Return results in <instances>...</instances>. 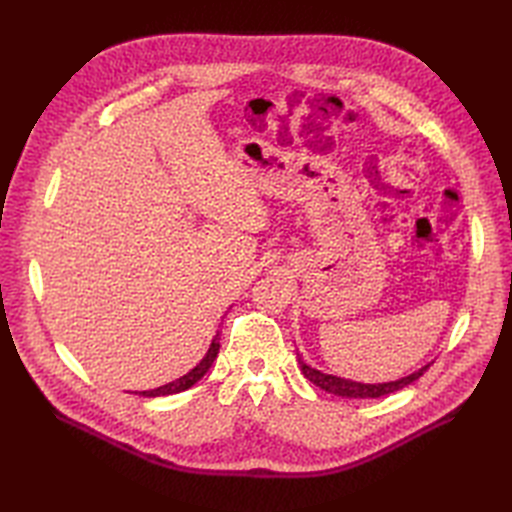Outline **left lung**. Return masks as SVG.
Masks as SVG:
<instances>
[{
    "mask_svg": "<svg viewBox=\"0 0 512 512\" xmlns=\"http://www.w3.org/2000/svg\"><path fill=\"white\" fill-rule=\"evenodd\" d=\"M297 361H299V367L303 371V376L316 384L318 389L327 391L331 395H337V397H348V399H376V397H384V395H391L395 391H401L406 389L408 384H412L414 380L421 378L425 371L429 369L431 363L418 367L416 371H412V374L404 376V378H397V380H389V382H356V380H350V378H342V376H333V374H324V371L307 365L303 361V356L297 352Z\"/></svg>",
    "mask_w": 512,
    "mask_h": 512,
    "instance_id": "left-lung-1",
    "label": "left lung"
}]
</instances>
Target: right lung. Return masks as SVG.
<instances>
[{
    "label": "right lung",
    "instance_id": "add662e5",
    "mask_svg": "<svg viewBox=\"0 0 512 512\" xmlns=\"http://www.w3.org/2000/svg\"><path fill=\"white\" fill-rule=\"evenodd\" d=\"M218 352H220V331H218V335L211 339V346H209L207 354L188 371V374L173 380V382H168V384H162V386H158V389L141 391L138 395H141V397H164V395H175V393H181V391H188L190 386H194L198 380H203L207 376V371L211 369Z\"/></svg>",
    "mask_w": 512,
    "mask_h": 512
}]
</instances>
